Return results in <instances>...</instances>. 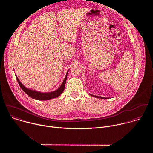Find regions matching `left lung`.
Segmentation results:
<instances>
[{
    "instance_id": "1",
    "label": "left lung",
    "mask_w": 153,
    "mask_h": 153,
    "mask_svg": "<svg viewBox=\"0 0 153 153\" xmlns=\"http://www.w3.org/2000/svg\"><path fill=\"white\" fill-rule=\"evenodd\" d=\"M89 95L91 96H92L94 97H96V98H101V99H107L108 98H106V97H99V96H96V95H92V94H89Z\"/></svg>"
}]
</instances>
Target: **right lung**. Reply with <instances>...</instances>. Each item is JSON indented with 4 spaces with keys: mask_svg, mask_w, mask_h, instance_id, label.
Wrapping results in <instances>:
<instances>
[{
    "mask_svg": "<svg viewBox=\"0 0 153 153\" xmlns=\"http://www.w3.org/2000/svg\"><path fill=\"white\" fill-rule=\"evenodd\" d=\"M69 71V69L68 70L67 73L66 74L65 78L62 84H61V85L59 87V88H58L56 90H55L54 91H52V92H39V91L34 90V89L27 88L22 84L21 82L19 81V78H18V76L16 75H16V78L17 81H18L19 86L27 95H28L30 97H31L33 99H35L37 100H40V101H46V100H49L51 99L59 97L63 92V91L65 89L66 78H67V75H68V73Z\"/></svg>",
    "mask_w": 153,
    "mask_h": 153,
    "instance_id": "1",
    "label": "right lung"
}]
</instances>
